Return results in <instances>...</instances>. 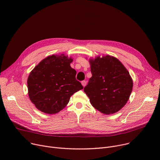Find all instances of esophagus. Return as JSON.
<instances>
[{"label":"esophagus","instance_id":"obj_1","mask_svg":"<svg viewBox=\"0 0 160 160\" xmlns=\"http://www.w3.org/2000/svg\"><path fill=\"white\" fill-rule=\"evenodd\" d=\"M81 83H82V85L83 86V87H85L86 86V84H87V82L86 80L82 81Z\"/></svg>","mask_w":160,"mask_h":160}]
</instances>
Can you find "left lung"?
<instances>
[{
  "label": "left lung",
  "instance_id": "8db88e82",
  "mask_svg": "<svg viewBox=\"0 0 160 160\" xmlns=\"http://www.w3.org/2000/svg\"><path fill=\"white\" fill-rule=\"evenodd\" d=\"M92 77L84 92L91 105L106 115L119 112L129 100L133 80L124 65L110 55L89 59Z\"/></svg>",
  "mask_w": 160,
  "mask_h": 160
}]
</instances>
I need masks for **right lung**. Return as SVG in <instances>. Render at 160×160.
I'll use <instances>...</instances> for the list:
<instances>
[{
  "mask_svg": "<svg viewBox=\"0 0 160 160\" xmlns=\"http://www.w3.org/2000/svg\"><path fill=\"white\" fill-rule=\"evenodd\" d=\"M73 59L64 54H52L42 60L30 72L27 80L31 102L47 114L60 112L71 97L83 89L76 80L77 71L71 67Z\"/></svg>",
  "mask_w": 160,
  "mask_h": 160,
  "instance_id": "1",
  "label": "right lung"
}]
</instances>
